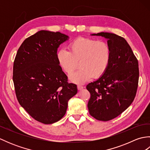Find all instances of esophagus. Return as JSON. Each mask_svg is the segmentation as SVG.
<instances>
[{
  "instance_id": "1",
  "label": "esophagus",
  "mask_w": 150,
  "mask_h": 150,
  "mask_svg": "<svg viewBox=\"0 0 150 150\" xmlns=\"http://www.w3.org/2000/svg\"><path fill=\"white\" fill-rule=\"evenodd\" d=\"M77 88H78L79 90H82V89L84 88V86H82L81 84H79L77 86Z\"/></svg>"
}]
</instances>
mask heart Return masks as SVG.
<instances>
[{"label":"heart","mask_w":150,"mask_h":150,"mask_svg":"<svg viewBox=\"0 0 150 150\" xmlns=\"http://www.w3.org/2000/svg\"><path fill=\"white\" fill-rule=\"evenodd\" d=\"M68 50L60 49L57 53L59 66L68 75H71L78 66L81 68L69 77L75 83H84L92 77H102L109 68L112 52L104 41L87 37H77L68 45Z\"/></svg>","instance_id":"b5f03b06"}]
</instances>
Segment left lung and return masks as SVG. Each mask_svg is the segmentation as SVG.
<instances>
[{"label": "left lung", "instance_id": "1", "mask_svg": "<svg viewBox=\"0 0 150 150\" xmlns=\"http://www.w3.org/2000/svg\"><path fill=\"white\" fill-rule=\"evenodd\" d=\"M91 35L107 39L112 56L106 73L86 86L91 95L88 108L95 119L108 121L119 116L134 100L138 88L139 62L123 37L106 32Z\"/></svg>", "mask_w": 150, "mask_h": 150}]
</instances>
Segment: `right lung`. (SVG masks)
<instances>
[{"label":"right lung","mask_w":150,"mask_h":150,"mask_svg":"<svg viewBox=\"0 0 150 150\" xmlns=\"http://www.w3.org/2000/svg\"><path fill=\"white\" fill-rule=\"evenodd\" d=\"M68 38L60 32L39 31L24 40L15 57L13 81L17 100L41 123L61 119L68 100L77 93V85L68 83L57 59V49Z\"/></svg>","instance_id":"right-lung-1"}]
</instances>
